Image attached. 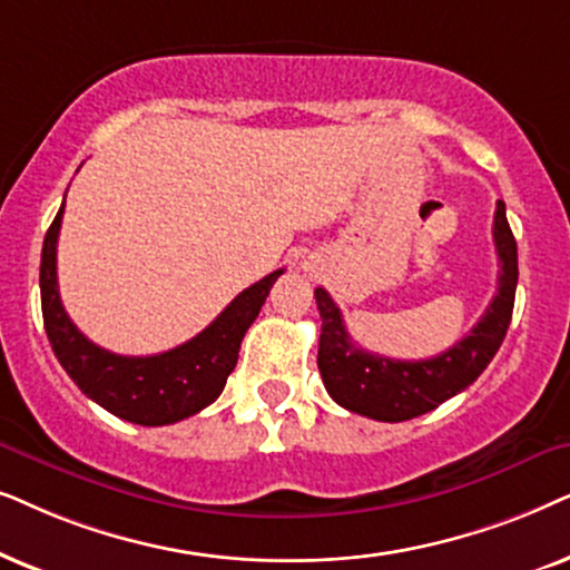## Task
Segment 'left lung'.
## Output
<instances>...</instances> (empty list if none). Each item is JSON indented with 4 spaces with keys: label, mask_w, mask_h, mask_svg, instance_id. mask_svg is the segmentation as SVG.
Listing matches in <instances>:
<instances>
[{
    "label": "left lung",
    "mask_w": 570,
    "mask_h": 570,
    "mask_svg": "<svg viewBox=\"0 0 570 570\" xmlns=\"http://www.w3.org/2000/svg\"><path fill=\"white\" fill-rule=\"evenodd\" d=\"M492 239L500 261L498 294L469 336L430 360L401 362L364 352L346 333L336 302L317 286L315 302L323 321L317 367L325 391L336 404L377 422H404L438 409V404L469 389L484 373L511 325L515 281H519V255H515V239L508 226L503 200H498Z\"/></svg>",
    "instance_id": "left-lung-1"
}]
</instances>
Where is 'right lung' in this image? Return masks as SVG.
<instances>
[{
  "label": "right lung",
  "instance_id": "right-lung-1",
  "mask_svg": "<svg viewBox=\"0 0 570 570\" xmlns=\"http://www.w3.org/2000/svg\"><path fill=\"white\" fill-rule=\"evenodd\" d=\"M62 214L65 203L43 237L41 309L49 344L75 385L106 412L142 428L187 420L214 404L237 367L242 338L284 268L237 294L206 331L181 346L150 356H121L82 336L59 299L57 239Z\"/></svg>",
  "mask_w": 570,
  "mask_h": 570
}]
</instances>
